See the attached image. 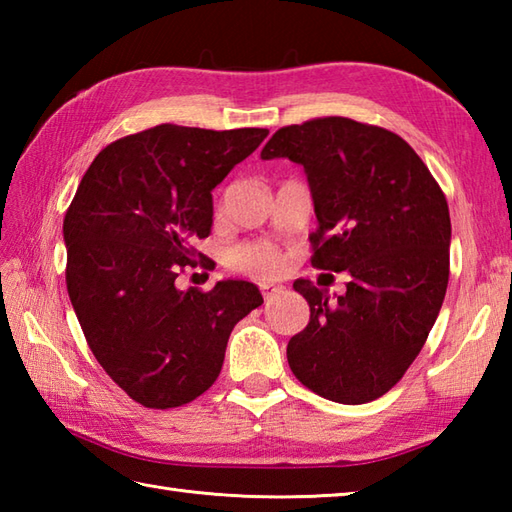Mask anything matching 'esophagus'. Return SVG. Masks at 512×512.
<instances>
[{
	"mask_svg": "<svg viewBox=\"0 0 512 512\" xmlns=\"http://www.w3.org/2000/svg\"><path fill=\"white\" fill-rule=\"evenodd\" d=\"M259 290H262L264 299H273L275 295H279V292H281V286H275V284H262V286H259Z\"/></svg>",
	"mask_w": 512,
	"mask_h": 512,
	"instance_id": "34e87169",
	"label": "esophagus"
}]
</instances>
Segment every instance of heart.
I'll list each match as a JSON object with an SVG mask.
<instances>
[{
    "mask_svg": "<svg viewBox=\"0 0 512 512\" xmlns=\"http://www.w3.org/2000/svg\"><path fill=\"white\" fill-rule=\"evenodd\" d=\"M228 266L237 270V273H244L255 279H270L281 273L284 262H281V257L273 246L266 242H257L233 248L228 253Z\"/></svg>",
    "mask_w": 512,
    "mask_h": 512,
    "instance_id": "b5f03b06",
    "label": "heart"
}]
</instances>
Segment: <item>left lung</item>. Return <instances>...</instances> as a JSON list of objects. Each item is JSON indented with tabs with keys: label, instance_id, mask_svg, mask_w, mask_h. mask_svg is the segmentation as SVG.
<instances>
[{
	"label": "left lung",
	"instance_id": "8db88e82",
	"mask_svg": "<svg viewBox=\"0 0 512 512\" xmlns=\"http://www.w3.org/2000/svg\"><path fill=\"white\" fill-rule=\"evenodd\" d=\"M303 167L317 215L312 266L350 275L345 295L297 279L310 323L288 343L303 385L343 405L394 387L416 361L449 284L451 217L427 165L398 134L352 118L281 127L262 160Z\"/></svg>",
	"mask_w": 512,
	"mask_h": 512
}]
</instances>
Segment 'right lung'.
Here are the masks:
<instances>
[{
  "label": "right lung",
  "mask_w": 512,
  "mask_h": 512,
  "mask_svg": "<svg viewBox=\"0 0 512 512\" xmlns=\"http://www.w3.org/2000/svg\"><path fill=\"white\" fill-rule=\"evenodd\" d=\"M268 129L156 125L94 158L63 220L68 295L96 361L149 409L180 407L220 376L235 323L264 303L255 284L180 290L211 235L213 195Z\"/></svg>",
  "instance_id": "1"
}]
</instances>
